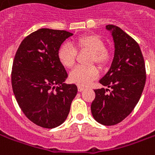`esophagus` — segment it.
Wrapping results in <instances>:
<instances>
[{
  "mask_svg": "<svg viewBox=\"0 0 155 155\" xmlns=\"http://www.w3.org/2000/svg\"><path fill=\"white\" fill-rule=\"evenodd\" d=\"M85 89V88L84 87V86H81V85H78V91H80V92H81V91H83Z\"/></svg>",
  "mask_w": 155,
  "mask_h": 155,
  "instance_id": "1",
  "label": "esophagus"
}]
</instances>
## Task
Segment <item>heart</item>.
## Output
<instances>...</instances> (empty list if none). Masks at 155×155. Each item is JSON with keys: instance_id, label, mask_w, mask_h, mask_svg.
Masks as SVG:
<instances>
[{"instance_id": "obj_1", "label": "heart", "mask_w": 155, "mask_h": 155, "mask_svg": "<svg viewBox=\"0 0 155 155\" xmlns=\"http://www.w3.org/2000/svg\"><path fill=\"white\" fill-rule=\"evenodd\" d=\"M76 50H89L92 51L91 63H96L99 65H104L110 59V54L105 49L104 41L97 35H81L74 41V45L70 42L62 44L58 50L59 61L64 67L71 68L73 66L77 55ZM98 75L97 68L91 66L78 65L74 67L70 73V79L72 82L80 85H87L94 81Z\"/></svg>"}]
</instances>
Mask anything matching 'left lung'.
I'll use <instances>...</instances> for the list:
<instances>
[{"mask_svg": "<svg viewBox=\"0 0 155 155\" xmlns=\"http://www.w3.org/2000/svg\"><path fill=\"white\" fill-rule=\"evenodd\" d=\"M114 43L112 64L100 83L111 89L94 90L95 98L91 113L98 123L114 125L133 111L143 92L146 71L140 45L131 36L116 25H107Z\"/></svg>", "mask_w": 155, "mask_h": 155, "instance_id": "1", "label": "left lung"}]
</instances>
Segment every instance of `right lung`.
Returning a JSON list of instances; mask_svg holds the SVG:
<instances>
[{
  "instance_id": "1",
  "label": "right lung",
  "mask_w": 155,
  "mask_h": 155,
  "mask_svg": "<svg viewBox=\"0 0 155 155\" xmlns=\"http://www.w3.org/2000/svg\"><path fill=\"white\" fill-rule=\"evenodd\" d=\"M72 33L42 28L26 36L13 61L12 84L16 101L29 120L52 129L66 120L77 94L74 84H64L68 74L58 50Z\"/></svg>"
}]
</instances>
